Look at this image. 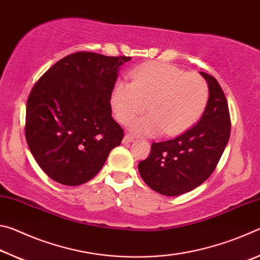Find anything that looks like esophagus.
<instances>
[{"mask_svg": "<svg viewBox=\"0 0 260 260\" xmlns=\"http://www.w3.org/2000/svg\"><path fill=\"white\" fill-rule=\"evenodd\" d=\"M133 141H134L133 136L129 135V134H126L124 136V140H122V142H124V143H129V142H133Z\"/></svg>", "mask_w": 260, "mask_h": 260, "instance_id": "obj_1", "label": "esophagus"}]
</instances>
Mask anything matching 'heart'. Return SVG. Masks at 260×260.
<instances>
[{"instance_id":"1","label":"heart","mask_w":260,"mask_h":260,"mask_svg":"<svg viewBox=\"0 0 260 260\" xmlns=\"http://www.w3.org/2000/svg\"><path fill=\"white\" fill-rule=\"evenodd\" d=\"M209 100L205 80L196 73H186L174 65L150 63L132 73L131 82L118 81L110 96L112 111L121 124H129L139 114L131 131L155 136L165 131L175 135L196 124Z\"/></svg>"}]
</instances>
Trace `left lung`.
<instances>
[{
	"label": "left lung",
	"mask_w": 260,
	"mask_h": 260,
	"mask_svg": "<svg viewBox=\"0 0 260 260\" xmlns=\"http://www.w3.org/2000/svg\"><path fill=\"white\" fill-rule=\"evenodd\" d=\"M200 73L209 87L208 104L200 121L177 138L153 142L150 155L139 162L141 178L161 195H182L203 183L212 174L230 140L226 96L212 76Z\"/></svg>",
	"instance_id": "left-lung-1"
}]
</instances>
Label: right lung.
Wrapping results in <instances>:
<instances>
[{"instance_id":"1","label":"right lung","mask_w":260,"mask_h":260,"mask_svg":"<svg viewBox=\"0 0 260 260\" xmlns=\"http://www.w3.org/2000/svg\"><path fill=\"white\" fill-rule=\"evenodd\" d=\"M128 60L126 56L76 52L52 65L32 88L26 141L54 181L86 183L121 143L124 131L111 116L110 96L120 67Z\"/></svg>"}]
</instances>
